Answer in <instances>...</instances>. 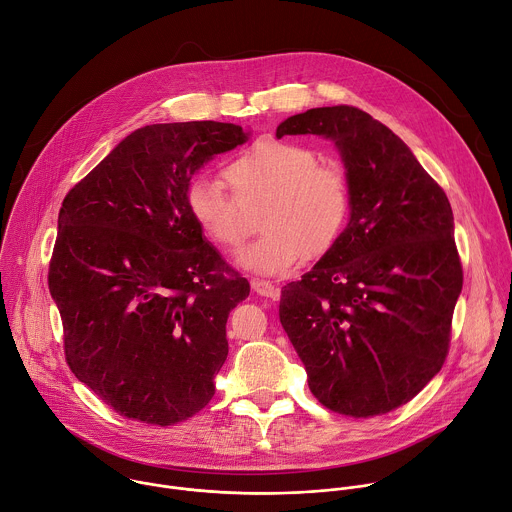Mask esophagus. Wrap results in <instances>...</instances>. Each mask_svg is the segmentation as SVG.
Here are the masks:
<instances>
[{
    "label": "esophagus",
    "instance_id": "1",
    "mask_svg": "<svg viewBox=\"0 0 512 512\" xmlns=\"http://www.w3.org/2000/svg\"><path fill=\"white\" fill-rule=\"evenodd\" d=\"M251 287L257 295L267 297V299H279V295H281L279 287L273 285L271 281H265V279H251Z\"/></svg>",
    "mask_w": 512,
    "mask_h": 512
}]
</instances>
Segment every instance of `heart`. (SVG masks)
Segmentation results:
<instances>
[{
    "mask_svg": "<svg viewBox=\"0 0 512 512\" xmlns=\"http://www.w3.org/2000/svg\"><path fill=\"white\" fill-rule=\"evenodd\" d=\"M225 179L189 183L185 205L199 231L227 253H237L249 233L243 207L265 201L259 227L265 231L243 255L241 265L281 275L307 257L327 255L344 237L352 217V189L346 170L319 162L309 146L263 136L235 156Z\"/></svg>",
    "mask_w": 512,
    "mask_h": 512,
    "instance_id": "b5f03b06",
    "label": "heart"
}]
</instances>
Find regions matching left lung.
<instances>
[{
    "label": "left lung",
    "mask_w": 512,
    "mask_h": 512,
    "mask_svg": "<svg viewBox=\"0 0 512 512\" xmlns=\"http://www.w3.org/2000/svg\"><path fill=\"white\" fill-rule=\"evenodd\" d=\"M285 134H319L342 152L352 217L339 243L281 289L279 319L311 394L372 418L408 404L444 366L462 289L454 217L412 150L356 106L289 116Z\"/></svg>",
    "instance_id": "obj_1"
}]
</instances>
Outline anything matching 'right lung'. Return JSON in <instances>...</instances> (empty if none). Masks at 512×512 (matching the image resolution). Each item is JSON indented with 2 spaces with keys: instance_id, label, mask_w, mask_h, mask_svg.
Returning <instances> with one entry per match:
<instances>
[{
  "instance_id": "right-lung-1",
  "label": "right lung",
  "mask_w": 512,
  "mask_h": 512,
  "mask_svg": "<svg viewBox=\"0 0 512 512\" xmlns=\"http://www.w3.org/2000/svg\"><path fill=\"white\" fill-rule=\"evenodd\" d=\"M245 140L213 120L138 128L62 203L48 285L66 362L124 418L173 426L215 396L227 319L251 287L205 241L185 193Z\"/></svg>"
}]
</instances>
